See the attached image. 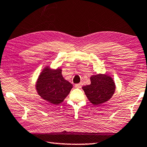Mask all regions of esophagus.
Returning a JSON list of instances; mask_svg holds the SVG:
<instances>
[{"mask_svg":"<svg viewBox=\"0 0 147 147\" xmlns=\"http://www.w3.org/2000/svg\"><path fill=\"white\" fill-rule=\"evenodd\" d=\"M82 86V83H80V84H75V87L76 88H81Z\"/></svg>","mask_w":147,"mask_h":147,"instance_id":"obj_1","label":"esophagus"}]
</instances>
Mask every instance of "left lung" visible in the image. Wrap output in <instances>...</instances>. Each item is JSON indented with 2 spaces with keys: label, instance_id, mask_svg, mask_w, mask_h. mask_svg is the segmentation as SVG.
<instances>
[{
  "label": "left lung",
  "instance_id": "left-lung-1",
  "mask_svg": "<svg viewBox=\"0 0 147 147\" xmlns=\"http://www.w3.org/2000/svg\"><path fill=\"white\" fill-rule=\"evenodd\" d=\"M90 84L82 87L88 100L94 105L103 104L113 96L116 89L113 79L108 74H98L90 76Z\"/></svg>",
  "mask_w": 147,
  "mask_h": 147
}]
</instances>
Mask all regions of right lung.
I'll return each instance as SVG.
<instances>
[{"label": "right lung", "mask_w": 147, "mask_h": 147, "mask_svg": "<svg viewBox=\"0 0 147 147\" xmlns=\"http://www.w3.org/2000/svg\"><path fill=\"white\" fill-rule=\"evenodd\" d=\"M35 87L42 99L53 105H58L67 96L73 85L63 78L60 68L53 69L47 66L40 74Z\"/></svg>", "instance_id": "1"}]
</instances>
